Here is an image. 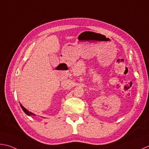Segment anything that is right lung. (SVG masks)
Listing matches in <instances>:
<instances>
[{
  "label": "right lung",
  "instance_id": "1",
  "mask_svg": "<svg viewBox=\"0 0 149 149\" xmlns=\"http://www.w3.org/2000/svg\"><path fill=\"white\" fill-rule=\"evenodd\" d=\"M21 107L22 108V110L24 111V112L25 113H26V115H28V116H34V114L33 113H32V112H30V111H28L27 109H26V108H24L23 106H22V104H21Z\"/></svg>",
  "mask_w": 149,
  "mask_h": 149
}]
</instances>
